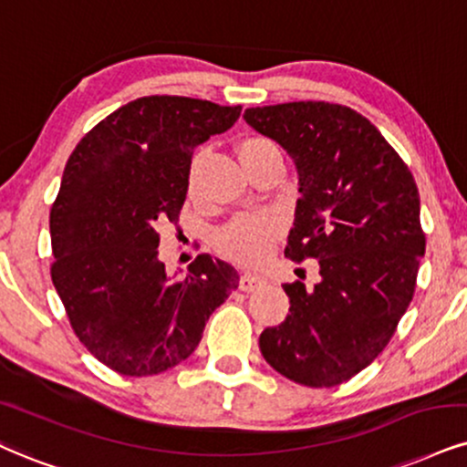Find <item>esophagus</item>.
<instances>
[{"label":"esophagus","mask_w":467,"mask_h":467,"mask_svg":"<svg viewBox=\"0 0 467 467\" xmlns=\"http://www.w3.org/2000/svg\"><path fill=\"white\" fill-rule=\"evenodd\" d=\"M264 284H266V279L260 277V275L244 273L243 277H240V281H238V287L243 292H253V290H257V287H262Z\"/></svg>","instance_id":"1"}]
</instances>
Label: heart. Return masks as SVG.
<instances>
[{
	"instance_id": "b5f03b06",
	"label": "heart",
	"mask_w": 467,
	"mask_h": 467,
	"mask_svg": "<svg viewBox=\"0 0 467 467\" xmlns=\"http://www.w3.org/2000/svg\"><path fill=\"white\" fill-rule=\"evenodd\" d=\"M275 147L273 142L266 138L253 136L244 138L238 145V155L244 158L246 153L257 151V149ZM203 162V155L197 153L190 164V175H188V186L192 190L194 180H197V172ZM279 235V223L273 216H240L224 224L221 232L216 234V246L218 251H223L224 255L232 257V260L240 264H255L262 262L273 249V243Z\"/></svg>"
}]
</instances>
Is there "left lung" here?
Segmentation results:
<instances>
[{
	"mask_svg": "<svg viewBox=\"0 0 467 467\" xmlns=\"http://www.w3.org/2000/svg\"><path fill=\"white\" fill-rule=\"evenodd\" d=\"M244 120L295 160L298 192L285 257L318 260L320 281L285 284L290 314L260 336L264 359L290 381L333 388L388 347L410 307L427 249L410 166L347 106L292 101Z\"/></svg>",
	"mask_w": 467,
	"mask_h": 467,
	"instance_id": "left-lung-1",
	"label": "left lung"
}]
</instances>
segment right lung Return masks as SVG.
<instances>
[{
  "label": "right lung",
  "instance_id": "add662e5",
  "mask_svg": "<svg viewBox=\"0 0 467 467\" xmlns=\"http://www.w3.org/2000/svg\"><path fill=\"white\" fill-rule=\"evenodd\" d=\"M240 106L151 95L86 134L51 205V281L75 336L125 377L188 359L205 322L238 287V270L201 253L182 279L158 257L160 229L180 221L194 147L238 120Z\"/></svg>",
  "mask_w": 467,
  "mask_h": 467
}]
</instances>
